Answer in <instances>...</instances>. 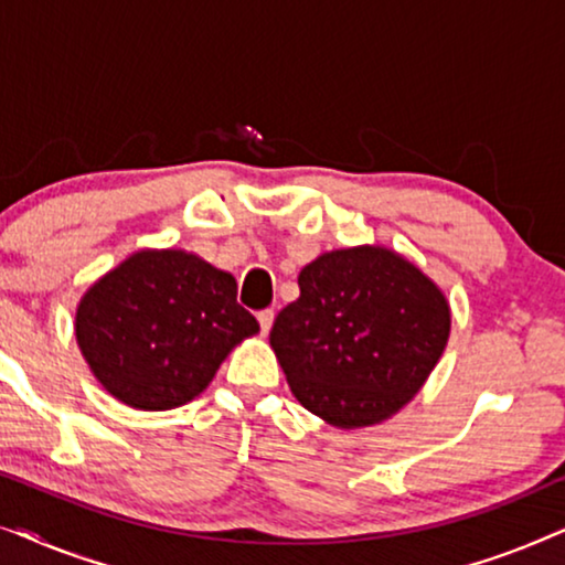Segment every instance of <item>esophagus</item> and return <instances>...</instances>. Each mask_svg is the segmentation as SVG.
<instances>
[{"mask_svg":"<svg viewBox=\"0 0 565 565\" xmlns=\"http://www.w3.org/2000/svg\"><path fill=\"white\" fill-rule=\"evenodd\" d=\"M257 321H259V329H262V334H267L269 329H273V321H275V311H259L257 313Z\"/></svg>","mask_w":565,"mask_h":565,"instance_id":"34e87169","label":"esophagus"}]
</instances>
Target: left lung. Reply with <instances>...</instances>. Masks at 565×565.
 <instances>
[{
    "label": "left lung",
    "instance_id": "1",
    "mask_svg": "<svg viewBox=\"0 0 565 565\" xmlns=\"http://www.w3.org/2000/svg\"><path fill=\"white\" fill-rule=\"evenodd\" d=\"M269 331L292 396L337 429L398 414L443 358L450 303L404 254L381 244L323 252Z\"/></svg>",
    "mask_w": 565,
    "mask_h": 565
}]
</instances>
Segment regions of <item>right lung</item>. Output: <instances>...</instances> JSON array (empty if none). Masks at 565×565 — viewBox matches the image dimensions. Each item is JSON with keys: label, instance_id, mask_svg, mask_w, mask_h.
Returning <instances> with one entry per match:
<instances>
[{"label": "right lung", "instance_id": "add662e5", "mask_svg": "<svg viewBox=\"0 0 565 565\" xmlns=\"http://www.w3.org/2000/svg\"><path fill=\"white\" fill-rule=\"evenodd\" d=\"M74 331L110 396L167 412L200 396L259 323L236 303L231 273L184 249H141L89 285Z\"/></svg>", "mask_w": 565, "mask_h": 565}]
</instances>
